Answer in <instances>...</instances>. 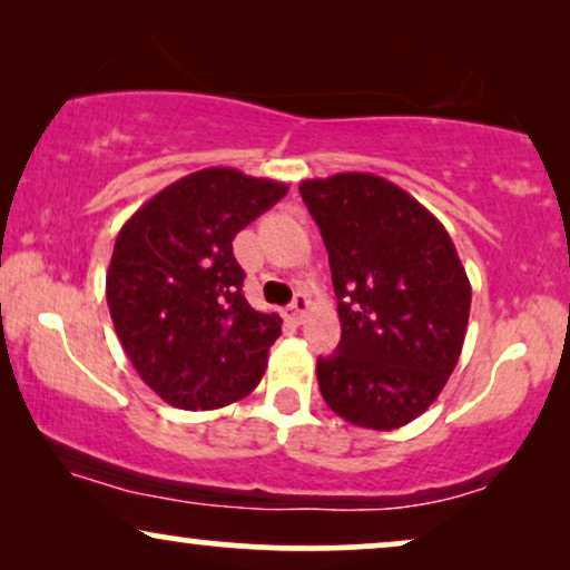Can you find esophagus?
<instances>
[{"label": "esophagus", "mask_w": 570, "mask_h": 570, "mask_svg": "<svg viewBox=\"0 0 570 570\" xmlns=\"http://www.w3.org/2000/svg\"><path fill=\"white\" fill-rule=\"evenodd\" d=\"M307 307H309L307 294H297V297H294V302L289 305V315H292V321H294V323H305Z\"/></svg>", "instance_id": "obj_1"}]
</instances>
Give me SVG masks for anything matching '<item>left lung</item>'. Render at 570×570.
Listing matches in <instances>:
<instances>
[{
	"mask_svg": "<svg viewBox=\"0 0 570 570\" xmlns=\"http://www.w3.org/2000/svg\"><path fill=\"white\" fill-rule=\"evenodd\" d=\"M328 249L338 299L336 354L317 360L333 412L396 430L440 396L464 346L472 286L445 226L375 174L299 185Z\"/></svg>",
	"mask_w": 570,
	"mask_h": 570,
	"instance_id": "obj_1",
	"label": "left lung"
}]
</instances>
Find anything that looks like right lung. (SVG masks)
<instances>
[{
  "label": "right lung",
  "instance_id": "1",
  "mask_svg": "<svg viewBox=\"0 0 570 570\" xmlns=\"http://www.w3.org/2000/svg\"><path fill=\"white\" fill-rule=\"evenodd\" d=\"M286 193L284 181L214 166L164 187L119 229L109 313L132 367L166 404L208 412L261 383L281 317L249 307L232 239Z\"/></svg>",
  "mask_w": 570,
  "mask_h": 570
}]
</instances>
